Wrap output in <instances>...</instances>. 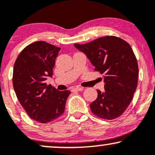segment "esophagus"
Returning <instances> with one entry per match:
<instances>
[{
  "instance_id": "1",
  "label": "esophagus",
  "mask_w": 155,
  "mask_h": 155,
  "mask_svg": "<svg viewBox=\"0 0 155 155\" xmlns=\"http://www.w3.org/2000/svg\"><path fill=\"white\" fill-rule=\"evenodd\" d=\"M83 88L82 87H74L71 89L72 92H75V91H82Z\"/></svg>"
}]
</instances>
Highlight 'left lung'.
<instances>
[{
    "label": "left lung",
    "mask_w": 155,
    "mask_h": 155,
    "mask_svg": "<svg viewBox=\"0 0 155 155\" xmlns=\"http://www.w3.org/2000/svg\"><path fill=\"white\" fill-rule=\"evenodd\" d=\"M86 54L94 70L104 74V92L90 105L94 114L105 120L120 117L133 100L138 84V66L130 44L108 35L85 44H74Z\"/></svg>",
    "instance_id": "8db88e82"
}]
</instances>
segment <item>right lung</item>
Returning <instances> with one entry per match:
<instances>
[{
	"mask_svg": "<svg viewBox=\"0 0 155 155\" xmlns=\"http://www.w3.org/2000/svg\"><path fill=\"white\" fill-rule=\"evenodd\" d=\"M60 48L45 41L29 44L19 53L13 70V87L17 98L32 120L41 123L56 120L64 113L69 90L58 91L47 85L52 76Z\"/></svg>",
	"mask_w": 155,
	"mask_h": 155,
	"instance_id": "obj_1",
	"label": "right lung"
}]
</instances>
